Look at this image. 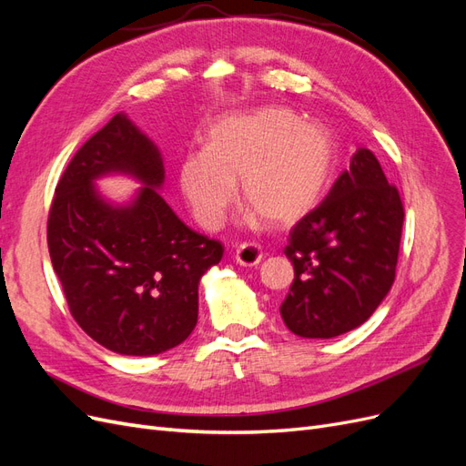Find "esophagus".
Segmentation results:
<instances>
[{
  "mask_svg": "<svg viewBox=\"0 0 466 466\" xmlns=\"http://www.w3.org/2000/svg\"><path fill=\"white\" fill-rule=\"evenodd\" d=\"M235 260L241 266H257L262 260V247L258 243H243L235 250Z\"/></svg>",
  "mask_w": 466,
  "mask_h": 466,
  "instance_id": "esophagus-1",
  "label": "esophagus"
}]
</instances>
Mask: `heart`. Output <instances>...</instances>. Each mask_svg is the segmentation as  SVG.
Instances as JSON below:
<instances>
[{
  "instance_id": "heart-1",
  "label": "heart",
  "mask_w": 466,
  "mask_h": 466,
  "mask_svg": "<svg viewBox=\"0 0 466 466\" xmlns=\"http://www.w3.org/2000/svg\"><path fill=\"white\" fill-rule=\"evenodd\" d=\"M336 159L332 134L281 106L235 112L209 126L206 149L188 153L178 182L194 219L218 229L243 198L266 223L286 228L320 200Z\"/></svg>"
}]
</instances>
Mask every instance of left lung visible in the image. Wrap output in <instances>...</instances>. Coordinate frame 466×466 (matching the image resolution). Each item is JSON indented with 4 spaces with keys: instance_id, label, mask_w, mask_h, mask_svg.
Listing matches in <instances>:
<instances>
[{
    "instance_id": "1",
    "label": "left lung",
    "mask_w": 466,
    "mask_h": 466,
    "mask_svg": "<svg viewBox=\"0 0 466 466\" xmlns=\"http://www.w3.org/2000/svg\"><path fill=\"white\" fill-rule=\"evenodd\" d=\"M402 223L399 188L360 147L327 198L289 231L284 252L295 278L279 305L286 327L334 338L368 320L397 276Z\"/></svg>"
}]
</instances>
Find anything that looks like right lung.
I'll list each match as a JSON object with an SVG mask.
<instances>
[{"mask_svg": "<svg viewBox=\"0 0 466 466\" xmlns=\"http://www.w3.org/2000/svg\"><path fill=\"white\" fill-rule=\"evenodd\" d=\"M128 172L147 187L128 208L105 205L92 178ZM161 155L124 115L112 116L66 167L48 211V252L69 313L95 342L155 356L185 342L198 320V284L223 245L192 231L153 187Z\"/></svg>", "mask_w": 466, "mask_h": 466, "instance_id": "1", "label": "right lung"}]
</instances>
